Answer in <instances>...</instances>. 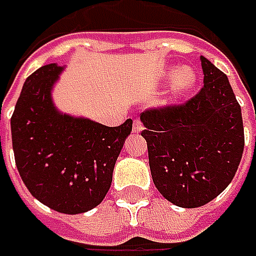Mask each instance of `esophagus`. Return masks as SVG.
Instances as JSON below:
<instances>
[{"mask_svg":"<svg viewBox=\"0 0 256 256\" xmlns=\"http://www.w3.org/2000/svg\"><path fill=\"white\" fill-rule=\"evenodd\" d=\"M142 130H144V126H142V124H141V121H140V120H135L132 124V132L138 134V132H141Z\"/></svg>","mask_w":256,"mask_h":256,"instance_id":"34e87169","label":"esophagus"}]
</instances>
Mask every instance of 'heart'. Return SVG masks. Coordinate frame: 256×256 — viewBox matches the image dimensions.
<instances>
[{"mask_svg": "<svg viewBox=\"0 0 256 256\" xmlns=\"http://www.w3.org/2000/svg\"><path fill=\"white\" fill-rule=\"evenodd\" d=\"M160 80L168 81L162 100H161V105L170 106L182 101L195 88V85L198 82V74L195 68H192L190 65L180 66V68L170 66L161 71Z\"/></svg>", "mask_w": 256, "mask_h": 256, "instance_id": "heart-1", "label": "heart"}]
</instances>
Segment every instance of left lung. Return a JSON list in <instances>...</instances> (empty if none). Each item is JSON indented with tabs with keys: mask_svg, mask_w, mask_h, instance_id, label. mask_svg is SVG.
Masks as SVG:
<instances>
[{
	"mask_svg": "<svg viewBox=\"0 0 256 256\" xmlns=\"http://www.w3.org/2000/svg\"><path fill=\"white\" fill-rule=\"evenodd\" d=\"M201 65L204 88L191 101L141 114L154 184L181 208L202 206L231 184L245 144L228 76L205 56Z\"/></svg>",
	"mask_w": 256,
	"mask_h": 256,
	"instance_id": "obj_1",
	"label": "left lung"
}]
</instances>
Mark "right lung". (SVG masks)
Here are the masks:
<instances>
[{"label": "right lung", "instance_id": "add662e5", "mask_svg": "<svg viewBox=\"0 0 256 256\" xmlns=\"http://www.w3.org/2000/svg\"><path fill=\"white\" fill-rule=\"evenodd\" d=\"M64 70L46 64L25 80L11 135L15 164L31 195L54 211L75 215L105 198L132 120L106 126L60 111L52 91Z\"/></svg>", "mask_w": 256, "mask_h": 256}]
</instances>
